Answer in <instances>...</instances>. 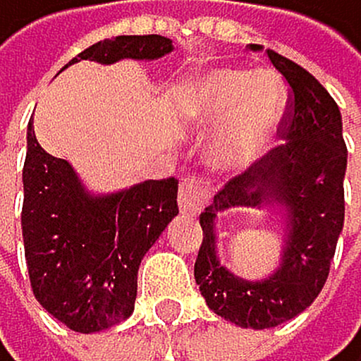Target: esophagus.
<instances>
[{"mask_svg":"<svg viewBox=\"0 0 361 361\" xmlns=\"http://www.w3.org/2000/svg\"><path fill=\"white\" fill-rule=\"evenodd\" d=\"M210 201V193L198 177H184L179 182V208L186 215H198Z\"/></svg>","mask_w":361,"mask_h":361,"instance_id":"34e87169","label":"esophagus"}]
</instances>
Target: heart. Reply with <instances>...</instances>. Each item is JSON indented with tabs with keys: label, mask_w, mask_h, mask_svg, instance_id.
Segmentation results:
<instances>
[{
	"label": "heart",
	"mask_w": 361,
	"mask_h": 361,
	"mask_svg": "<svg viewBox=\"0 0 361 361\" xmlns=\"http://www.w3.org/2000/svg\"><path fill=\"white\" fill-rule=\"evenodd\" d=\"M179 113L191 127L227 125L217 151L222 158L253 156L267 144L281 116V90L271 75L243 68H208L186 82Z\"/></svg>",
	"instance_id": "b5f03b06"
}]
</instances>
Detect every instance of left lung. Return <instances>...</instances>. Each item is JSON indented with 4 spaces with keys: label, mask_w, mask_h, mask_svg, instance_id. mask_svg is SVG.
<instances>
[{
    "label": "left lung",
    "mask_w": 361,
    "mask_h": 361,
    "mask_svg": "<svg viewBox=\"0 0 361 361\" xmlns=\"http://www.w3.org/2000/svg\"><path fill=\"white\" fill-rule=\"evenodd\" d=\"M267 56L288 87L286 111L276 127L283 142L245 175L229 179L201 212L203 241L193 264L208 307L243 329L276 326L314 302L326 283L345 219L348 149L338 106L305 68L271 49ZM267 200H279L289 212L284 262L269 280L243 282L216 260L214 217Z\"/></svg>",
    "instance_id": "8db88e82"
}]
</instances>
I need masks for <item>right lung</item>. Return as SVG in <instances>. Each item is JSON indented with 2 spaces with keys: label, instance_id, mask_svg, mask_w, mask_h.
<instances>
[{
  "label": "right lung",
  "instance_id": "right-lung-1",
  "mask_svg": "<svg viewBox=\"0 0 361 361\" xmlns=\"http://www.w3.org/2000/svg\"><path fill=\"white\" fill-rule=\"evenodd\" d=\"M170 51L172 42L160 35H120L71 63L160 59ZM177 212L175 177L92 198L68 160L42 149L27 125L20 212L27 274L39 305L68 329L94 334L132 314L139 262Z\"/></svg>",
  "mask_w": 361,
  "mask_h": 361
}]
</instances>
